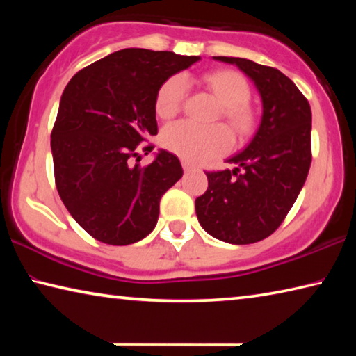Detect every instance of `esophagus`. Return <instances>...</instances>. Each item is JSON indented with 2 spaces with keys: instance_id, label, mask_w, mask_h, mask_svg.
<instances>
[{
  "instance_id": "obj_1",
  "label": "esophagus",
  "mask_w": 356,
  "mask_h": 356,
  "mask_svg": "<svg viewBox=\"0 0 356 356\" xmlns=\"http://www.w3.org/2000/svg\"><path fill=\"white\" fill-rule=\"evenodd\" d=\"M182 168H184V171L188 172V171H191V170H195V165L190 163L188 160H182Z\"/></svg>"
}]
</instances>
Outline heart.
<instances>
[{"label": "heart", "mask_w": 356, "mask_h": 356, "mask_svg": "<svg viewBox=\"0 0 356 356\" xmlns=\"http://www.w3.org/2000/svg\"><path fill=\"white\" fill-rule=\"evenodd\" d=\"M204 81L225 105L222 114L240 134H248L254 127L256 116L248 105L251 89L245 78L232 70H220L204 76ZM188 89L184 75H174L161 84L155 95V111L160 118L170 119L180 111ZM161 144L170 152L184 160L200 163L216 159L231 150L234 136L226 125L201 127L190 120H179L166 125L161 131Z\"/></svg>", "instance_id": "b5f03b06"}]
</instances>
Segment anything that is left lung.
Returning <instances> with one entry per match:
<instances>
[{"label":"left lung","instance_id":"obj_1","mask_svg":"<svg viewBox=\"0 0 356 356\" xmlns=\"http://www.w3.org/2000/svg\"><path fill=\"white\" fill-rule=\"evenodd\" d=\"M254 81L262 119L254 138L229 159L234 170L206 172L209 188L196 197L197 220L210 236L232 245L267 238L284 221L311 166V106L278 69L245 58L213 56Z\"/></svg>","mask_w":356,"mask_h":356}]
</instances>
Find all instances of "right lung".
Returning a JSON list of instances; mask_svg holds the SVG:
<instances>
[{"mask_svg": "<svg viewBox=\"0 0 356 356\" xmlns=\"http://www.w3.org/2000/svg\"><path fill=\"white\" fill-rule=\"evenodd\" d=\"M200 59L124 48L76 72L65 86L51 131L55 182L69 213L99 242L124 246L154 231L161 196L184 170L166 150L141 166L138 147L159 131L161 84Z\"/></svg>", "mask_w": 356, "mask_h": 356, "instance_id": "1", "label": "right lung"}]
</instances>
